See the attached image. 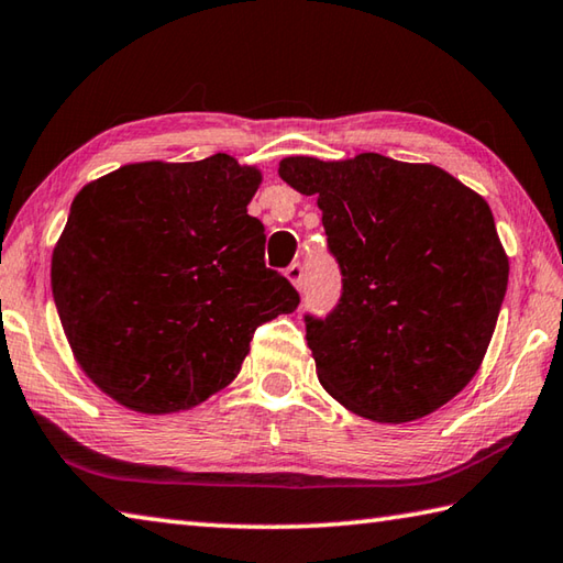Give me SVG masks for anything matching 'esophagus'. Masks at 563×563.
<instances>
[{
  "mask_svg": "<svg viewBox=\"0 0 563 563\" xmlns=\"http://www.w3.org/2000/svg\"><path fill=\"white\" fill-rule=\"evenodd\" d=\"M285 278H288L295 288L298 290H302V285H305V271H302V265L300 263H292L288 271H285Z\"/></svg>",
  "mask_w": 563,
  "mask_h": 563,
  "instance_id": "obj_1",
  "label": "esophagus"
}]
</instances>
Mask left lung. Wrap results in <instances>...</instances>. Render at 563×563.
Segmentation results:
<instances>
[{"label": "left lung", "instance_id": "8db88e82", "mask_svg": "<svg viewBox=\"0 0 563 563\" xmlns=\"http://www.w3.org/2000/svg\"><path fill=\"white\" fill-rule=\"evenodd\" d=\"M278 175L317 197L342 271L336 308L305 317L324 391L379 423L438 411L477 374L507 292L487 201L441 167L376 152L285 157Z\"/></svg>", "mask_w": 563, "mask_h": 563}]
</instances>
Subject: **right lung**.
I'll return each mask as SVG.
<instances>
[{
  "label": "right lung",
  "mask_w": 563,
  "mask_h": 563,
  "mask_svg": "<svg viewBox=\"0 0 563 563\" xmlns=\"http://www.w3.org/2000/svg\"><path fill=\"white\" fill-rule=\"evenodd\" d=\"M261 179L219 152L125 165L76 194L51 290L100 391L140 413L187 411L236 379L255 327L298 308L249 217Z\"/></svg>",
  "instance_id": "right-lung-1"
}]
</instances>
